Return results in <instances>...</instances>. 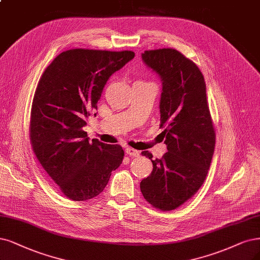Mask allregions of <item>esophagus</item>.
Listing matches in <instances>:
<instances>
[{
    "label": "esophagus",
    "instance_id": "34e87169",
    "mask_svg": "<svg viewBox=\"0 0 260 260\" xmlns=\"http://www.w3.org/2000/svg\"><path fill=\"white\" fill-rule=\"evenodd\" d=\"M126 154L130 157H139L140 156V153L137 150V149H133L131 147H126Z\"/></svg>",
    "mask_w": 260,
    "mask_h": 260
}]
</instances>
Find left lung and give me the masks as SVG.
<instances>
[{
    "label": "left lung",
    "mask_w": 260,
    "mask_h": 260,
    "mask_svg": "<svg viewBox=\"0 0 260 260\" xmlns=\"http://www.w3.org/2000/svg\"><path fill=\"white\" fill-rule=\"evenodd\" d=\"M145 66L162 85L159 109L161 136L168 151L161 159L143 151L153 171L140 184L143 197L153 207L171 211L198 191L211 166L215 131L207 102V87L192 61L172 48L146 50Z\"/></svg>",
    "instance_id": "left-lung-1"
}]
</instances>
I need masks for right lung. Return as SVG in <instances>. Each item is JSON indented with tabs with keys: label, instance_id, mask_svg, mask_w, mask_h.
I'll return each instance as SVG.
<instances>
[{
	"label": "right lung",
	"instance_id": "1",
	"mask_svg": "<svg viewBox=\"0 0 260 260\" xmlns=\"http://www.w3.org/2000/svg\"><path fill=\"white\" fill-rule=\"evenodd\" d=\"M133 58L129 50L70 49L53 59L40 79L31 110L32 148L69 199L85 201L102 192L122 162L120 145L89 142L83 128L107 80Z\"/></svg>",
	"mask_w": 260,
	"mask_h": 260
}]
</instances>
